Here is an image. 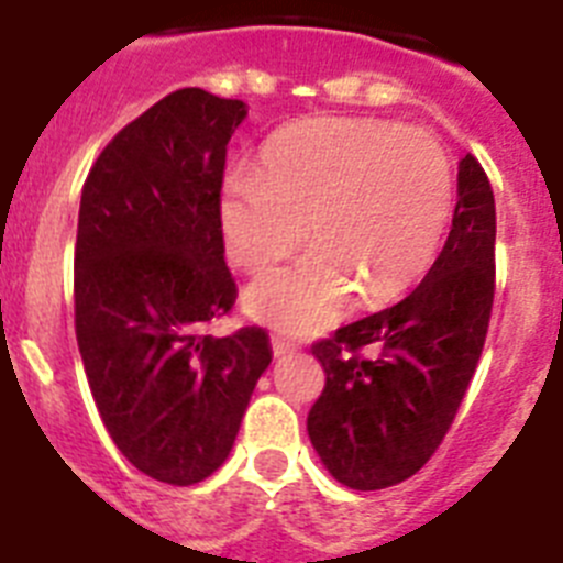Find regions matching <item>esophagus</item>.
<instances>
[{
	"label": "esophagus",
	"instance_id": "esophagus-1",
	"mask_svg": "<svg viewBox=\"0 0 563 563\" xmlns=\"http://www.w3.org/2000/svg\"><path fill=\"white\" fill-rule=\"evenodd\" d=\"M271 346H273V355H276V357L292 355V352H296V346H292V343H287V341H282V338H273Z\"/></svg>",
	"mask_w": 563,
	"mask_h": 563
}]
</instances>
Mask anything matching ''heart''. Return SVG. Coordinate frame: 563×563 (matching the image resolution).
Instances as JSON below:
<instances>
[{
    "label": "heart",
    "mask_w": 563,
    "mask_h": 563,
    "mask_svg": "<svg viewBox=\"0 0 563 563\" xmlns=\"http://www.w3.org/2000/svg\"><path fill=\"white\" fill-rule=\"evenodd\" d=\"M454 217V168L426 129L377 118H312L273 134L262 172L222 180L220 225L231 258L262 271L305 245L316 251L258 276L247 310L285 332L335 324L361 290L389 305L434 265Z\"/></svg>",
    "instance_id": "obj_1"
}]
</instances>
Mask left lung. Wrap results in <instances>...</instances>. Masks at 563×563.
<instances>
[{
	"instance_id": "left-lung-1",
	"label": "left lung",
	"mask_w": 563,
	"mask_h": 563,
	"mask_svg": "<svg viewBox=\"0 0 563 563\" xmlns=\"http://www.w3.org/2000/svg\"><path fill=\"white\" fill-rule=\"evenodd\" d=\"M494 290V188L465 154L451 233L420 287L312 343L327 383L307 431L338 482L380 490L434 456L479 363ZM366 345L378 355L363 356Z\"/></svg>"
}]
</instances>
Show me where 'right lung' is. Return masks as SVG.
<instances>
[{
	"label": "right lung",
	"mask_w": 563,
	"mask_h": 563,
	"mask_svg": "<svg viewBox=\"0 0 563 563\" xmlns=\"http://www.w3.org/2000/svg\"><path fill=\"white\" fill-rule=\"evenodd\" d=\"M245 114L177 89L114 134L81 191L73 296L89 391L121 454L168 485L225 462L273 357L262 327L206 332L236 301L220 191Z\"/></svg>",
	"instance_id": "add662e5"
}]
</instances>
